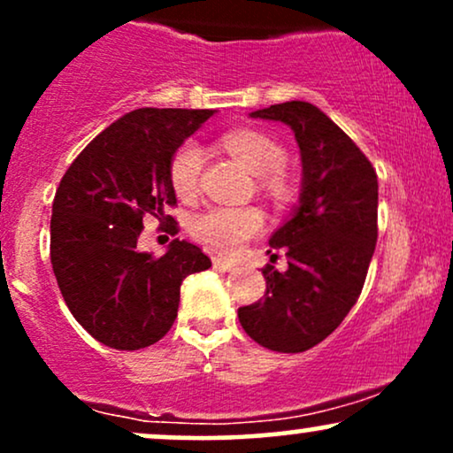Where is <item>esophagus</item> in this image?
I'll use <instances>...</instances> for the list:
<instances>
[{
  "mask_svg": "<svg viewBox=\"0 0 453 453\" xmlns=\"http://www.w3.org/2000/svg\"><path fill=\"white\" fill-rule=\"evenodd\" d=\"M212 266L219 268V270H234L236 264L230 262V259H223V257H212Z\"/></svg>",
  "mask_w": 453,
  "mask_h": 453,
  "instance_id": "obj_1",
  "label": "esophagus"
}]
</instances>
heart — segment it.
I'll return each mask as SVG.
<instances>
[{"mask_svg":"<svg viewBox=\"0 0 453 453\" xmlns=\"http://www.w3.org/2000/svg\"><path fill=\"white\" fill-rule=\"evenodd\" d=\"M223 144L251 173L262 174V183L270 194L283 196L288 191L285 176L280 173L285 164V149L277 140L256 129H234L223 136ZM202 165H204V150L194 140H187L173 153L168 176L174 194L180 200H191L197 194ZM262 227L264 215L256 206H211L191 223V232L197 241L226 256L238 251L242 242L262 232Z\"/></svg>","mask_w":453,"mask_h":453,"instance_id":"heart-1","label":"heart"}]
</instances>
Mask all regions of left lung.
<instances>
[{
  "instance_id": "obj_1",
  "label": "left lung",
  "mask_w": 453,
  "mask_h": 453,
  "mask_svg": "<svg viewBox=\"0 0 453 453\" xmlns=\"http://www.w3.org/2000/svg\"><path fill=\"white\" fill-rule=\"evenodd\" d=\"M251 117L294 129L303 191L292 219L270 238L273 249L285 247L288 270L266 264V294L241 306L238 319L266 349L300 353L330 336L360 298L377 244V173L313 104H274Z\"/></svg>"
}]
</instances>
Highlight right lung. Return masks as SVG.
<instances>
[{
	"label": "right lung",
	"mask_w": 453,
	"mask_h": 453,
	"mask_svg": "<svg viewBox=\"0 0 453 453\" xmlns=\"http://www.w3.org/2000/svg\"><path fill=\"white\" fill-rule=\"evenodd\" d=\"M215 111L138 108L104 129L65 170L53 200L50 264L74 319L96 341L136 351L168 334L180 283L211 268L196 244L174 238L165 256L138 251L142 219L173 221L170 157Z\"/></svg>",
	"instance_id": "add662e5"
}]
</instances>
